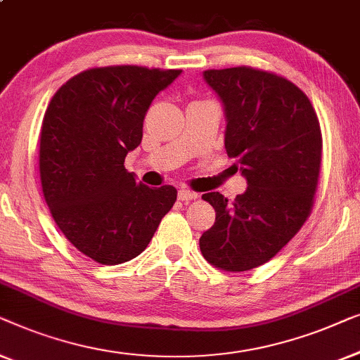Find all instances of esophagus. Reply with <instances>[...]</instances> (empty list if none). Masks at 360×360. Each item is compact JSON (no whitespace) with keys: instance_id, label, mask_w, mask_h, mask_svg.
Returning a JSON list of instances; mask_svg holds the SVG:
<instances>
[{"instance_id":"34e87169","label":"esophagus","mask_w":360,"mask_h":360,"mask_svg":"<svg viewBox=\"0 0 360 360\" xmlns=\"http://www.w3.org/2000/svg\"><path fill=\"white\" fill-rule=\"evenodd\" d=\"M178 199L181 202H191V200L197 199V194H195V192L189 191V189H181L179 194H178Z\"/></svg>"}]
</instances>
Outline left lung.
Returning a JSON list of instances; mask_svg holds the SVG:
<instances>
[{
  "mask_svg": "<svg viewBox=\"0 0 360 360\" xmlns=\"http://www.w3.org/2000/svg\"><path fill=\"white\" fill-rule=\"evenodd\" d=\"M224 103L225 148L241 165L248 189L229 202L202 199L215 224L202 233V256L221 271L241 272L274 257L310 217L321 168V129L310 99L279 75L251 67L207 70Z\"/></svg>",
  "mask_w": 360,
  "mask_h": 360,
  "instance_id": "left-lung-1",
  "label": "left lung"
}]
</instances>
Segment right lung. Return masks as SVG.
<instances>
[{
	"mask_svg": "<svg viewBox=\"0 0 360 360\" xmlns=\"http://www.w3.org/2000/svg\"><path fill=\"white\" fill-rule=\"evenodd\" d=\"M181 70L117 65L75 75L53 94L40 130L39 171L55 224L99 264H122L148 246L174 205L173 186L148 187L125 169L151 101Z\"/></svg>",
	"mask_w": 360,
	"mask_h": 360,
	"instance_id": "1",
	"label": "right lung"
}]
</instances>
